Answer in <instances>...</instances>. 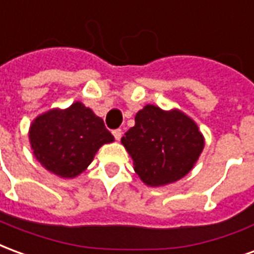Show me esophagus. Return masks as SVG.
I'll list each match as a JSON object with an SVG mask.
<instances>
[{
    "label": "esophagus",
    "mask_w": 254,
    "mask_h": 254,
    "mask_svg": "<svg viewBox=\"0 0 254 254\" xmlns=\"http://www.w3.org/2000/svg\"><path fill=\"white\" fill-rule=\"evenodd\" d=\"M113 134H114L116 140H120L122 137V130L121 129H116V130H113Z\"/></svg>",
    "instance_id": "34e87169"
}]
</instances>
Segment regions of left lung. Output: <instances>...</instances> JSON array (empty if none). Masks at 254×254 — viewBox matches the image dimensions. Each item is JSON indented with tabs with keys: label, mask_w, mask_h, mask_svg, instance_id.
<instances>
[{
	"label": "left lung",
	"mask_w": 254,
	"mask_h": 254,
	"mask_svg": "<svg viewBox=\"0 0 254 254\" xmlns=\"http://www.w3.org/2000/svg\"><path fill=\"white\" fill-rule=\"evenodd\" d=\"M134 122L121 143L145 185L163 187L193 169L204 148V137L187 114L147 105L136 114Z\"/></svg>",
	"instance_id": "left-lung-1"
}]
</instances>
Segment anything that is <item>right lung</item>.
<instances>
[{
    "label": "right lung",
    "mask_w": 254,
    "mask_h": 254,
    "mask_svg": "<svg viewBox=\"0 0 254 254\" xmlns=\"http://www.w3.org/2000/svg\"><path fill=\"white\" fill-rule=\"evenodd\" d=\"M31 148L46 170L63 178L81 174L103 144L114 141L102 118L76 102L65 110L53 109L31 124Z\"/></svg>",
    "instance_id": "1"
}]
</instances>
